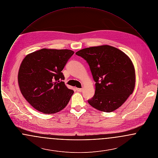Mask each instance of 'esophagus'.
Masks as SVG:
<instances>
[{
    "label": "esophagus",
    "mask_w": 158,
    "mask_h": 158,
    "mask_svg": "<svg viewBox=\"0 0 158 158\" xmlns=\"http://www.w3.org/2000/svg\"><path fill=\"white\" fill-rule=\"evenodd\" d=\"M76 90L77 92H82L83 90L82 88H76Z\"/></svg>",
    "instance_id": "esophagus-1"
}]
</instances>
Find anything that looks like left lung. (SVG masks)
<instances>
[{"label": "left lung", "mask_w": 158, "mask_h": 158, "mask_svg": "<svg viewBox=\"0 0 158 158\" xmlns=\"http://www.w3.org/2000/svg\"><path fill=\"white\" fill-rule=\"evenodd\" d=\"M76 54L88 63L96 82L95 95L88 103L106 113L113 112L123 105L135 86V68L127 56L108 45L83 48Z\"/></svg>", "instance_id": "1"}]
</instances>
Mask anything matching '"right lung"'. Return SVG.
<instances>
[{
  "label": "right lung",
  "mask_w": 158,
  "mask_h": 158,
  "mask_svg": "<svg viewBox=\"0 0 158 158\" xmlns=\"http://www.w3.org/2000/svg\"><path fill=\"white\" fill-rule=\"evenodd\" d=\"M74 54L70 50L43 48L28 54L18 72L20 90L38 111L58 113L68 105L74 91L64 82L61 71Z\"/></svg>",
  "instance_id": "obj_1"
}]
</instances>
